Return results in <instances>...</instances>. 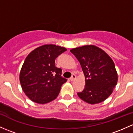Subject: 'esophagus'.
<instances>
[{
	"instance_id": "esophagus-1",
	"label": "esophagus",
	"mask_w": 133,
	"mask_h": 133,
	"mask_svg": "<svg viewBox=\"0 0 133 133\" xmlns=\"http://www.w3.org/2000/svg\"><path fill=\"white\" fill-rule=\"evenodd\" d=\"M75 79H76V75H72V76H71V77L70 78V81L71 82H72V81L75 80Z\"/></svg>"
}]
</instances>
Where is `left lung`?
I'll list each match as a JSON object with an SVG mask.
<instances>
[{
    "mask_svg": "<svg viewBox=\"0 0 133 133\" xmlns=\"http://www.w3.org/2000/svg\"><path fill=\"white\" fill-rule=\"evenodd\" d=\"M70 51L80 63L85 78V89L78 92V96L89 104L103 102L111 94L117 83L114 61L103 50L94 45Z\"/></svg>",
    "mask_w": 133,
    "mask_h": 133,
    "instance_id": "8db88e82",
    "label": "left lung"
}]
</instances>
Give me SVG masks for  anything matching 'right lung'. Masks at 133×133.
<instances>
[{
    "label": "right lung",
    "instance_id": "right-lung-1",
    "mask_svg": "<svg viewBox=\"0 0 133 133\" xmlns=\"http://www.w3.org/2000/svg\"><path fill=\"white\" fill-rule=\"evenodd\" d=\"M66 48L45 44L28 55L22 65L19 81L23 92L32 101L49 103L58 96L61 86L67 82L62 69L55 67V59Z\"/></svg>",
    "mask_w": 133,
    "mask_h": 133
}]
</instances>
